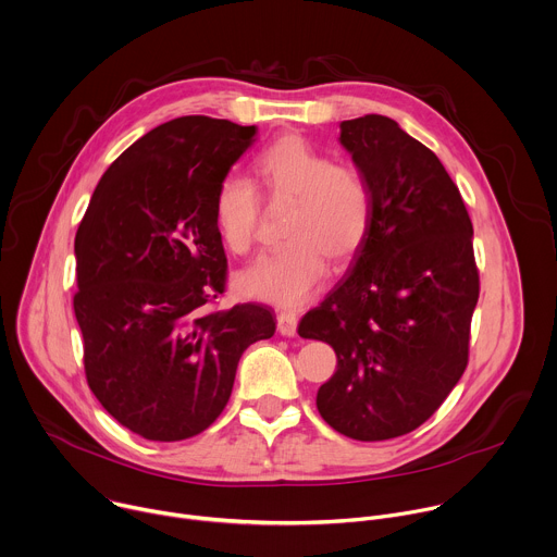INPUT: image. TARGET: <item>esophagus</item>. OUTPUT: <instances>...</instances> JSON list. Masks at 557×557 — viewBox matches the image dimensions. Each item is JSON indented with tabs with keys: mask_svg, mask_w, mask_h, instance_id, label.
Wrapping results in <instances>:
<instances>
[{
	"mask_svg": "<svg viewBox=\"0 0 557 557\" xmlns=\"http://www.w3.org/2000/svg\"><path fill=\"white\" fill-rule=\"evenodd\" d=\"M297 314L295 312H288V310H282L277 312V330L280 334L284 336H295L297 334Z\"/></svg>",
	"mask_w": 557,
	"mask_h": 557,
	"instance_id": "obj_1",
	"label": "esophagus"
}]
</instances>
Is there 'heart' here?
<instances>
[{
    "label": "heart",
    "mask_w": 557,
    "mask_h": 557,
    "mask_svg": "<svg viewBox=\"0 0 557 557\" xmlns=\"http://www.w3.org/2000/svg\"><path fill=\"white\" fill-rule=\"evenodd\" d=\"M256 180L271 203L293 201L286 216V247L260 258L238 284L245 293L301 306L327 275V260L343 267L364 247L373 223V195L364 175L347 162H334L308 138L288 132L269 143L253 160ZM214 225L232 253L253 249L262 197L243 177L221 180L214 195Z\"/></svg>",
    "instance_id": "heart-1"
}]
</instances>
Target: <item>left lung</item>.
I'll list each match as a JSON object with an SVG mask.
<instances>
[{
    "instance_id": "1",
    "label": "left lung",
    "mask_w": 557,
    "mask_h": 557,
    "mask_svg": "<svg viewBox=\"0 0 557 557\" xmlns=\"http://www.w3.org/2000/svg\"><path fill=\"white\" fill-rule=\"evenodd\" d=\"M341 143L369 182L373 223L297 332L338 358L317 395L323 421L354 441H388L421 428L469 364L480 299L473 223L438 156L397 121H343Z\"/></svg>"
}]
</instances>
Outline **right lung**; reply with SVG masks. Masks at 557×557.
<instances>
[{
  "label": "right lung",
  "instance_id": "1",
  "mask_svg": "<svg viewBox=\"0 0 557 557\" xmlns=\"http://www.w3.org/2000/svg\"><path fill=\"white\" fill-rule=\"evenodd\" d=\"M256 132L203 114L153 127L108 166L79 221L73 312L86 382L147 441L208 430L243 351L275 332L262 304L212 308L227 286L214 195Z\"/></svg>",
  "mask_w": 557,
  "mask_h": 557
}]
</instances>
